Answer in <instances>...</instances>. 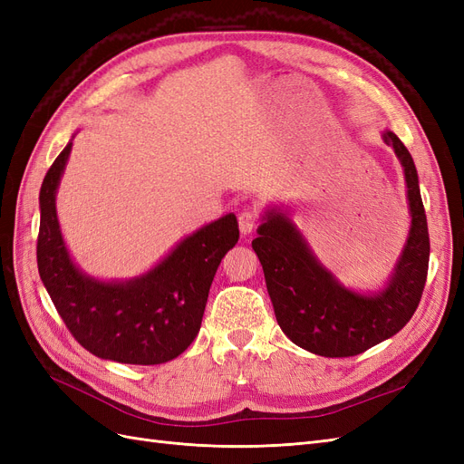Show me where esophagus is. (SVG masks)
I'll return each mask as SVG.
<instances>
[{
  "mask_svg": "<svg viewBox=\"0 0 464 464\" xmlns=\"http://www.w3.org/2000/svg\"><path fill=\"white\" fill-rule=\"evenodd\" d=\"M237 222H240V232L244 234V236H247V234H251L254 232L256 228H257V224H259V213L256 208H244L240 215H237Z\"/></svg>",
  "mask_w": 464,
  "mask_h": 464,
  "instance_id": "1",
  "label": "esophagus"
}]
</instances>
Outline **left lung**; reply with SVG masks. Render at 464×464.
<instances>
[{"label": "left lung", "mask_w": 464, "mask_h": 464, "mask_svg": "<svg viewBox=\"0 0 464 464\" xmlns=\"http://www.w3.org/2000/svg\"><path fill=\"white\" fill-rule=\"evenodd\" d=\"M383 141L395 149L404 168L412 227L395 275L382 294L362 296L343 288L315 261L292 222L275 210L259 227V237L251 242L263 265L280 329L294 344L319 356L346 358L366 353L397 334L422 300L430 234L416 166L395 133L385 131Z\"/></svg>", "instance_id": "left-lung-1"}]
</instances>
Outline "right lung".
Returning <instances> with one entry per match:
<instances>
[{"instance_id":"add662e5","label":"right lung","mask_w":464,"mask_h":464,"mask_svg":"<svg viewBox=\"0 0 464 464\" xmlns=\"http://www.w3.org/2000/svg\"><path fill=\"white\" fill-rule=\"evenodd\" d=\"M72 145L53 160L40 188L36 261L42 283L69 333L91 354L137 366L174 360L201 329L215 273L240 237L237 220L227 215L210 222L141 278L98 283L69 259L55 217V189Z\"/></svg>"}]
</instances>
